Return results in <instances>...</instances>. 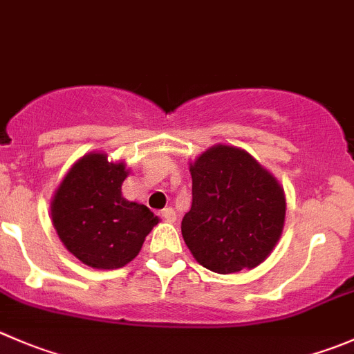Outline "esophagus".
Wrapping results in <instances>:
<instances>
[{
  "instance_id": "esophagus-1",
  "label": "esophagus",
  "mask_w": 354,
  "mask_h": 354,
  "mask_svg": "<svg viewBox=\"0 0 354 354\" xmlns=\"http://www.w3.org/2000/svg\"><path fill=\"white\" fill-rule=\"evenodd\" d=\"M160 216H162L164 219H166L167 223H174L176 221V211H174L173 207H166L160 211Z\"/></svg>"
}]
</instances>
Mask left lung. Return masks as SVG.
<instances>
[{"mask_svg": "<svg viewBox=\"0 0 354 354\" xmlns=\"http://www.w3.org/2000/svg\"><path fill=\"white\" fill-rule=\"evenodd\" d=\"M190 173L181 235L197 263L221 275L256 268L282 235L283 188L250 153L230 145L205 150Z\"/></svg>", "mask_w": 354, "mask_h": 354, "instance_id": "8db88e82", "label": "left lung"}]
</instances>
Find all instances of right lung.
<instances>
[{"label": "right lung", "instance_id": "right-lung-1", "mask_svg": "<svg viewBox=\"0 0 354 354\" xmlns=\"http://www.w3.org/2000/svg\"><path fill=\"white\" fill-rule=\"evenodd\" d=\"M124 162L91 152L71 167L51 201L58 236L81 263L98 270L122 268L135 259L159 223L147 205L122 197Z\"/></svg>", "mask_w": 354, "mask_h": 354}]
</instances>
